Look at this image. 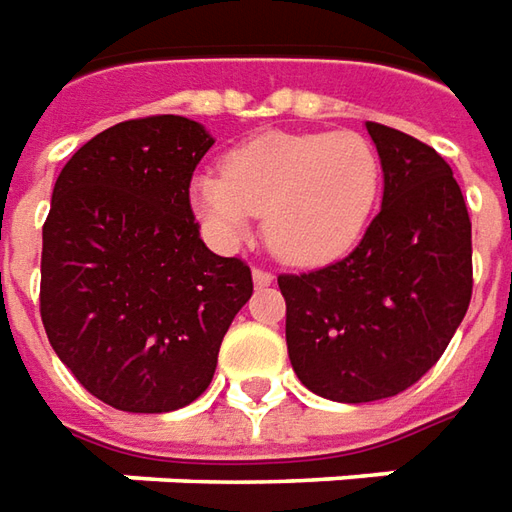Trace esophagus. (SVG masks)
<instances>
[{"mask_svg": "<svg viewBox=\"0 0 512 512\" xmlns=\"http://www.w3.org/2000/svg\"><path fill=\"white\" fill-rule=\"evenodd\" d=\"M273 273L270 270H264V267H253V284L256 287H270L273 284Z\"/></svg>", "mask_w": 512, "mask_h": 512, "instance_id": "esophagus-1", "label": "esophagus"}]
</instances>
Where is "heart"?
I'll return each instance as SVG.
<instances>
[{
	"label": "heart",
	"instance_id": "1",
	"mask_svg": "<svg viewBox=\"0 0 512 512\" xmlns=\"http://www.w3.org/2000/svg\"><path fill=\"white\" fill-rule=\"evenodd\" d=\"M222 172L192 183L206 228L234 242L264 214L267 245L292 264L331 262L354 248L382 183L379 153L354 130L264 133L236 147Z\"/></svg>",
	"mask_w": 512,
	"mask_h": 512
}]
</instances>
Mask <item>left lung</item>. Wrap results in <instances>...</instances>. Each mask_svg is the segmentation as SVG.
<instances>
[{"mask_svg": "<svg viewBox=\"0 0 512 512\" xmlns=\"http://www.w3.org/2000/svg\"><path fill=\"white\" fill-rule=\"evenodd\" d=\"M384 172L382 211L359 245L309 273H281L287 351L303 387L362 404L398 396L432 368L471 290V220L429 144L368 122Z\"/></svg>", "mask_w": 512, "mask_h": 512, "instance_id": "8db88e82", "label": "left lung"}]
</instances>
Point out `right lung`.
I'll return each mask as SVG.
<instances>
[{
    "instance_id": "right-lung-1",
    "label": "right lung",
    "mask_w": 512,
    "mask_h": 512,
    "mask_svg": "<svg viewBox=\"0 0 512 512\" xmlns=\"http://www.w3.org/2000/svg\"><path fill=\"white\" fill-rule=\"evenodd\" d=\"M214 144L186 116L102 130L61 169L44 222L41 320L74 379L114 410L169 412L211 384L250 267L200 239L189 183Z\"/></svg>"
}]
</instances>
